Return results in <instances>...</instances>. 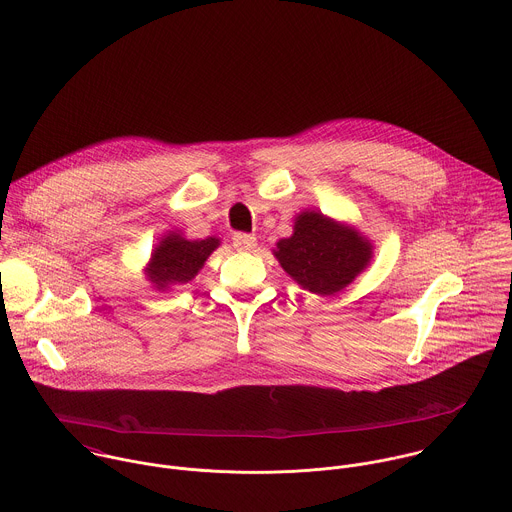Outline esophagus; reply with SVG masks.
Here are the masks:
<instances>
[{
  "mask_svg": "<svg viewBox=\"0 0 512 512\" xmlns=\"http://www.w3.org/2000/svg\"><path fill=\"white\" fill-rule=\"evenodd\" d=\"M233 247L237 251H253L257 247V239L247 233H235L233 235Z\"/></svg>",
  "mask_w": 512,
  "mask_h": 512,
  "instance_id": "esophagus-1",
  "label": "esophagus"
}]
</instances>
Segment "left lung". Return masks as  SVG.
I'll list each match as a JSON object with an SVG mask.
<instances>
[{
	"label": "left lung",
	"instance_id": "1",
	"mask_svg": "<svg viewBox=\"0 0 512 512\" xmlns=\"http://www.w3.org/2000/svg\"><path fill=\"white\" fill-rule=\"evenodd\" d=\"M287 275L317 295H335L371 263L373 245L355 227L319 211L297 215L293 235L273 251Z\"/></svg>",
	"mask_w": 512,
	"mask_h": 512
}]
</instances>
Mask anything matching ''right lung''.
I'll use <instances>...</instances> for the list:
<instances>
[{
	"mask_svg": "<svg viewBox=\"0 0 512 512\" xmlns=\"http://www.w3.org/2000/svg\"><path fill=\"white\" fill-rule=\"evenodd\" d=\"M219 243L221 241L217 237L191 241L171 231L153 249L145 275L157 291L189 283L205 265L207 257L219 247Z\"/></svg>",
	"mask_w": 512,
	"mask_h": 512,
	"instance_id": "obj_1",
	"label": "right lung"
}]
</instances>
